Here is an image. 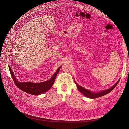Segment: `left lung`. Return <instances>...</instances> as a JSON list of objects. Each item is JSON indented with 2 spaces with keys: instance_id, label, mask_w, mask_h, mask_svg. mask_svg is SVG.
Instances as JSON below:
<instances>
[{
  "instance_id": "obj_1",
  "label": "left lung",
  "mask_w": 129,
  "mask_h": 129,
  "mask_svg": "<svg viewBox=\"0 0 129 129\" xmlns=\"http://www.w3.org/2000/svg\"><path fill=\"white\" fill-rule=\"evenodd\" d=\"M119 80H119L116 84H115L113 86H112L111 88H110L106 90L101 91H100V92H96V93L93 92L92 91H90L88 90H87V89L84 88H83V87L79 86V85H78L76 83L75 80H74V82H75V83L76 84L78 89L79 90V91L81 93H83L84 96H85L86 97H87L88 98H91V99H94V98H98V97H101L103 96L106 95V94H107V93L111 92L114 88L116 87V86L117 85L118 83L119 82Z\"/></svg>"
}]
</instances>
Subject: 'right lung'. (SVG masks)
<instances>
[{
    "instance_id": "add662e5",
    "label": "right lung",
    "mask_w": 129,
    "mask_h": 129,
    "mask_svg": "<svg viewBox=\"0 0 129 129\" xmlns=\"http://www.w3.org/2000/svg\"><path fill=\"white\" fill-rule=\"evenodd\" d=\"M9 68L13 80L14 81L15 84L19 89L25 92L33 94V95H39V94H42L47 91V90H49L52 87L53 84L55 82V80L57 74L59 71L60 66L57 69L55 73L53 74L50 80L40 83H34L30 82H19L15 77L14 74H13V73L12 72V70L9 66Z\"/></svg>"
}]
</instances>
